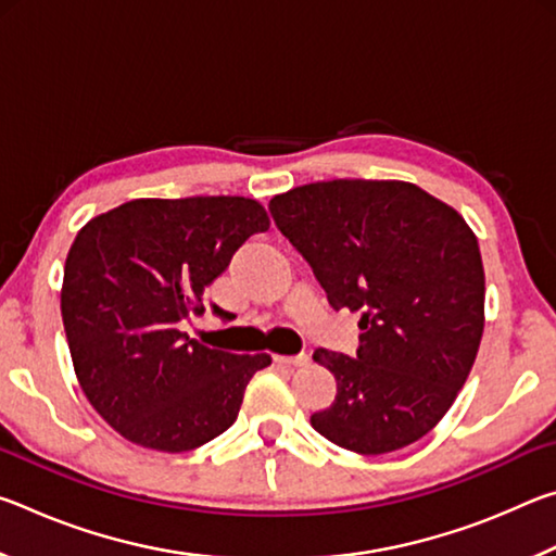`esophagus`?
<instances>
[{
  "instance_id": "obj_1",
  "label": "esophagus",
  "mask_w": 556,
  "mask_h": 556,
  "mask_svg": "<svg viewBox=\"0 0 556 556\" xmlns=\"http://www.w3.org/2000/svg\"><path fill=\"white\" fill-rule=\"evenodd\" d=\"M275 363L285 365V368H304L308 365V355L299 353V355H275Z\"/></svg>"
}]
</instances>
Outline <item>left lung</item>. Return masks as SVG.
Returning <instances> with one entry per match:
<instances>
[{
  "label": "left lung",
  "instance_id": "8db88e82",
  "mask_svg": "<svg viewBox=\"0 0 556 556\" xmlns=\"http://www.w3.org/2000/svg\"><path fill=\"white\" fill-rule=\"evenodd\" d=\"M269 213L336 312H361L355 357L314 353L338 392L312 414V427L363 456L429 434L464 388L483 336L485 275L473 230L404 181L306 184L275 195Z\"/></svg>",
  "mask_w": 556,
  "mask_h": 556
}]
</instances>
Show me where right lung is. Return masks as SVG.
Masks as SVG:
<instances>
[{
	"mask_svg": "<svg viewBox=\"0 0 556 556\" xmlns=\"http://www.w3.org/2000/svg\"><path fill=\"white\" fill-rule=\"evenodd\" d=\"M269 228L242 195L137 199L92 218L71 244L61 316L92 407L131 444L181 454L238 419L267 353L235 355L181 331L240 244ZM225 321L235 314L213 304Z\"/></svg>",
	"mask_w": 556,
	"mask_h": 556,
	"instance_id": "right-lung-1",
	"label": "right lung"
}]
</instances>
